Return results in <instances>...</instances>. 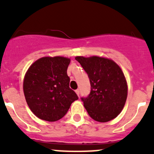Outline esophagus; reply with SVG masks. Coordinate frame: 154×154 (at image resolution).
I'll list each match as a JSON object with an SVG mask.
<instances>
[{
    "label": "esophagus",
    "instance_id": "obj_1",
    "mask_svg": "<svg viewBox=\"0 0 154 154\" xmlns=\"http://www.w3.org/2000/svg\"><path fill=\"white\" fill-rule=\"evenodd\" d=\"M75 92H76V94H77V95H78V96H79V93H80L79 89H76V90H75Z\"/></svg>",
    "mask_w": 154,
    "mask_h": 154
}]
</instances>
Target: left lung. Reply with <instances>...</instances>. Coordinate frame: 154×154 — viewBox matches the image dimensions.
<instances>
[{
  "label": "left lung",
  "instance_id": "obj_1",
  "mask_svg": "<svg viewBox=\"0 0 154 154\" xmlns=\"http://www.w3.org/2000/svg\"><path fill=\"white\" fill-rule=\"evenodd\" d=\"M89 78L90 93L82 97L84 106L94 120L105 123L121 112L127 98V84L119 65L108 58H75Z\"/></svg>",
  "mask_w": 154,
  "mask_h": 154
}]
</instances>
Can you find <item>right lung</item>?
<instances>
[{"mask_svg": "<svg viewBox=\"0 0 154 154\" xmlns=\"http://www.w3.org/2000/svg\"><path fill=\"white\" fill-rule=\"evenodd\" d=\"M70 59L44 57L34 62L24 76V96L30 109L43 120L62 119L71 104L79 99L69 88L67 69Z\"/></svg>", "mask_w": 154, "mask_h": 154, "instance_id": "right-lung-1", "label": "right lung"}]
</instances>
